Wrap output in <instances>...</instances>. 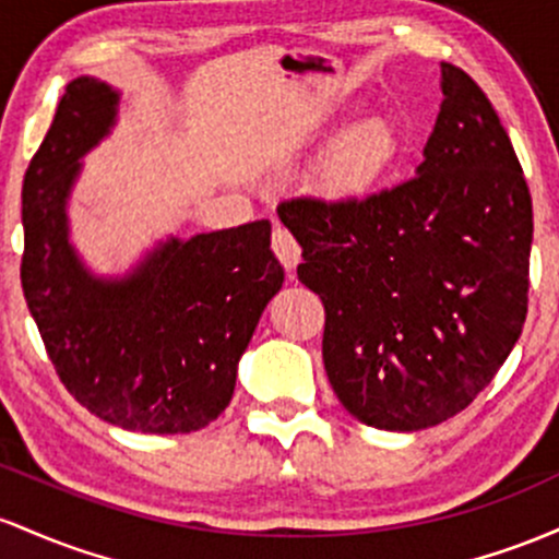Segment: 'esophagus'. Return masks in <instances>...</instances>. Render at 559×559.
Returning a JSON list of instances; mask_svg holds the SVG:
<instances>
[{"label": "esophagus", "mask_w": 559, "mask_h": 559, "mask_svg": "<svg viewBox=\"0 0 559 559\" xmlns=\"http://www.w3.org/2000/svg\"><path fill=\"white\" fill-rule=\"evenodd\" d=\"M272 250L287 272H293V269L298 266L300 246H298L296 237H293V231L287 227H282V224H277V227L272 229Z\"/></svg>", "instance_id": "34e87169"}]
</instances>
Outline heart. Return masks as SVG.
<instances>
[{"label":"heart","instance_id":"heart-1","mask_svg":"<svg viewBox=\"0 0 559 559\" xmlns=\"http://www.w3.org/2000/svg\"><path fill=\"white\" fill-rule=\"evenodd\" d=\"M401 147H404V136L391 118H364L332 144L324 160V185L332 195H367L391 171Z\"/></svg>","mask_w":559,"mask_h":559}]
</instances>
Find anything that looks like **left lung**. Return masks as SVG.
I'll list each match as a JSON object with an SVG mask.
<instances>
[{
  "mask_svg": "<svg viewBox=\"0 0 559 559\" xmlns=\"http://www.w3.org/2000/svg\"><path fill=\"white\" fill-rule=\"evenodd\" d=\"M443 105L417 177L367 198L282 200L322 298V359L359 423L423 430L493 380L528 313L531 192L497 110L441 62Z\"/></svg>",
  "mask_w": 559,
  "mask_h": 559,
  "instance_id": "left-lung-1",
  "label": "left lung"
}]
</instances>
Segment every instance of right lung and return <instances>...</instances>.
Segmentation results:
<instances>
[{"mask_svg":"<svg viewBox=\"0 0 559 559\" xmlns=\"http://www.w3.org/2000/svg\"><path fill=\"white\" fill-rule=\"evenodd\" d=\"M118 94L66 86L23 179L21 285L62 385L105 423L134 432L211 425L235 393L237 361L285 272L272 224L168 240L123 280H97L68 242L79 158L116 121Z\"/></svg>","mask_w":559,"mask_h":559,"instance_id":"right-lung-1","label":"right lung"}]
</instances>
